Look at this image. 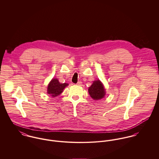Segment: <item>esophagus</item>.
Segmentation results:
<instances>
[{"mask_svg": "<svg viewBox=\"0 0 159 159\" xmlns=\"http://www.w3.org/2000/svg\"><path fill=\"white\" fill-rule=\"evenodd\" d=\"M82 84V82L81 81H78V83H77V85L78 86H81Z\"/></svg>", "mask_w": 159, "mask_h": 159, "instance_id": "esophagus-1", "label": "esophagus"}]
</instances>
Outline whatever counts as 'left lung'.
<instances>
[{
	"mask_svg": "<svg viewBox=\"0 0 159 159\" xmlns=\"http://www.w3.org/2000/svg\"><path fill=\"white\" fill-rule=\"evenodd\" d=\"M88 92L93 100H100L105 95V90L103 84L100 80H95L89 88Z\"/></svg>",
	"mask_w": 159,
	"mask_h": 159,
	"instance_id": "8db88e82",
	"label": "left lung"
}]
</instances>
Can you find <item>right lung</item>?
Wrapping results in <instances>:
<instances>
[{
    "mask_svg": "<svg viewBox=\"0 0 159 159\" xmlns=\"http://www.w3.org/2000/svg\"><path fill=\"white\" fill-rule=\"evenodd\" d=\"M67 83H61L57 78H53L49 83L47 92L48 94H50L52 97H56L60 95L64 89L67 86Z\"/></svg>",
    "mask_w": 159,
    "mask_h": 159,
    "instance_id": "1",
    "label": "right lung"
}]
</instances>
